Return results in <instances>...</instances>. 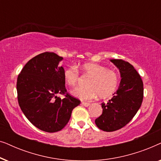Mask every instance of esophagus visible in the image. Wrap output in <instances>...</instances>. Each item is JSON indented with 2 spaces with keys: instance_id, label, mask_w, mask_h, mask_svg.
I'll return each mask as SVG.
<instances>
[{
  "instance_id": "obj_1",
  "label": "esophagus",
  "mask_w": 161,
  "mask_h": 161,
  "mask_svg": "<svg viewBox=\"0 0 161 161\" xmlns=\"http://www.w3.org/2000/svg\"><path fill=\"white\" fill-rule=\"evenodd\" d=\"M81 104H82L83 106H85V107H88V106H89V105H90L89 103H86V102H82V103H81Z\"/></svg>"
}]
</instances>
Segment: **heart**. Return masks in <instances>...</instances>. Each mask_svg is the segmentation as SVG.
I'll list each match as a JSON object with an SVG mask.
<instances>
[{"label": "heart", "mask_w": 161, "mask_h": 161, "mask_svg": "<svg viewBox=\"0 0 161 161\" xmlns=\"http://www.w3.org/2000/svg\"><path fill=\"white\" fill-rule=\"evenodd\" d=\"M83 73L91 77L86 83L88 87H78L72 91V95L80 100H91L99 96L106 98L117 89L119 75L115 70L107 69L96 63H86L80 67ZM64 79L69 86H75L79 80V72L76 67L69 66L64 71Z\"/></svg>", "instance_id": "heart-1"}]
</instances>
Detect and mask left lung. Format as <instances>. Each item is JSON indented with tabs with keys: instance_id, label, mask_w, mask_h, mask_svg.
<instances>
[{
	"instance_id": "8db88e82",
	"label": "left lung",
	"mask_w": 161,
	"mask_h": 161,
	"mask_svg": "<svg viewBox=\"0 0 161 161\" xmlns=\"http://www.w3.org/2000/svg\"><path fill=\"white\" fill-rule=\"evenodd\" d=\"M119 69L121 81L118 90L107 103H103V114L95 119L98 128L112 132L130 122L142 105L144 86L140 75L133 65L122 59H111Z\"/></svg>"
}]
</instances>
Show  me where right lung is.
I'll return each mask as SVG.
<instances>
[{"mask_svg": "<svg viewBox=\"0 0 161 161\" xmlns=\"http://www.w3.org/2000/svg\"><path fill=\"white\" fill-rule=\"evenodd\" d=\"M62 59L54 53L37 55L28 61L17 78V100L22 111L35 127L47 133L62 130L72 110L80 103L67 92L64 69L58 66ZM59 94L65 98H59Z\"/></svg>", "mask_w": 161, "mask_h": 161, "instance_id": "obj_1", "label": "right lung"}]
</instances>
